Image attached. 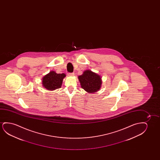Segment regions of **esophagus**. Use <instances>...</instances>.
Listing matches in <instances>:
<instances>
[{
  "label": "esophagus",
  "instance_id": "34e87169",
  "mask_svg": "<svg viewBox=\"0 0 160 160\" xmlns=\"http://www.w3.org/2000/svg\"><path fill=\"white\" fill-rule=\"evenodd\" d=\"M68 75H69V77H73V76H74V72L69 73V74H68Z\"/></svg>",
  "mask_w": 160,
  "mask_h": 160
}]
</instances>
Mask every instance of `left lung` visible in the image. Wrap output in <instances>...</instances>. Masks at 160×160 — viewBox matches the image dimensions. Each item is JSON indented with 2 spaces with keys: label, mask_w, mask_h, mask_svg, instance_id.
<instances>
[{
  "label": "left lung",
  "mask_w": 160,
  "mask_h": 160,
  "mask_svg": "<svg viewBox=\"0 0 160 160\" xmlns=\"http://www.w3.org/2000/svg\"><path fill=\"white\" fill-rule=\"evenodd\" d=\"M82 88L88 93L98 91L102 86V78L99 75L91 70H86L78 77Z\"/></svg>",
  "instance_id": "1"
}]
</instances>
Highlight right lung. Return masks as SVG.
Listing matches in <instances>:
<instances>
[{"instance_id":"add662e5","label":"right lung","mask_w":160,"mask_h":160,"mask_svg":"<svg viewBox=\"0 0 160 160\" xmlns=\"http://www.w3.org/2000/svg\"><path fill=\"white\" fill-rule=\"evenodd\" d=\"M66 77L64 73L57 74L51 71L42 78V86L48 91H53L61 88L63 80Z\"/></svg>"}]
</instances>
